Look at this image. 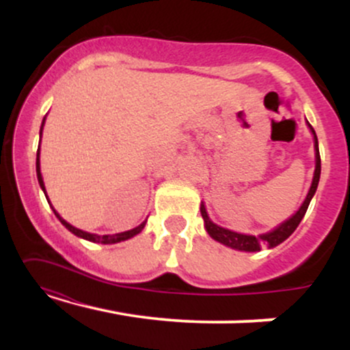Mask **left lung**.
I'll return each mask as SVG.
<instances>
[{
    "label": "left lung",
    "instance_id": "1",
    "mask_svg": "<svg viewBox=\"0 0 350 350\" xmlns=\"http://www.w3.org/2000/svg\"><path fill=\"white\" fill-rule=\"evenodd\" d=\"M311 126V124H309ZM312 135H314V150H316V170H314V178H312V184H311V189H309L306 199H304L303 206L299 207V211L296 212L295 215L291 217V219H288L286 222L281 224L278 228H275V230L270 232V234H263L260 237H253V235H243V234H237V232H232V230H227V228H222L219 226H215L214 222H212L211 219H208L207 212H206V207L200 206V214H202V219L204 222H206V230L208 232V235L212 237V239L217 240V242L227 245V247H232V248H237V250H243V252H258L262 250V245L267 243L268 247L273 248L276 247V245H280L281 242H284V240L290 237L293 232L296 230V227L299 226V222L303 220L304 214H306L308 207H309V202H311L312 196H314L316 189H317V184H319V176H321V156H319V146H317V136L314 133V130L311 128Z\"/></svg>",
    "mask_w": 350,
    "mask_h": 350
}]
</instances>
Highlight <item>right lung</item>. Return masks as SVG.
Masks as SVG:
<instances>
[{"label":"right lung","instance_id":"add662e5","mask_svg":"<svg viewBox=\"0 0 350 350\" xmlns=\"http://www.w3.org/2000/svg\"><path fill=\"white\" fill-rule=\"evenodd\" d=\"M36 171H38V180H39V184H41L44 194H46V189H44L42 176H41V167H39V152H38V158H36ZM46 198H47V196H46ZM52 211H54V208H52ZM54 214H55V217H57V219L60 220V222H62V226H66L67 228H69L72 234L77 235V237H82V239L90 240V242H95V243H105V245H107V243L122 242V240H128V239H131V237H135L136 234H139V232H142L143 227H144V222H143L142 226L131 228V230H128V232H122V234H115V235H95V234H88V232L80 230V228L72 227L70 224H67L66 220H64L62 217H60L55 211H54Z\"/></svg>","mask_w":350,"mask_h":350}]
</instances>
